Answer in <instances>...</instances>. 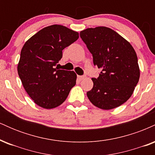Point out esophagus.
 I'll return each instance as SVG.
<instances>
[{
	"instance_id": "34e87169",
	"label": "esophagus",
	"mask_w": 155,
	"mask_h": 155,
	"mask_svg": "<svg viewBox=\"0 0 155 155\" xmlns=\"http://www.w3.org/2000/svg\"><path fill=\"white\" fill-rule=\"evenodd\" d=\"M77 77H78V79L81 81V80H83L84 79H85V77H86V76H78Z\"/></svg>"
}]
</instances>
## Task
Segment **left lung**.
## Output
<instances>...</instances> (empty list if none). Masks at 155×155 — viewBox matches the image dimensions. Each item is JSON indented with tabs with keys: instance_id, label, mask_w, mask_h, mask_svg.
Here are the masks:
<instances>
[{
	"instance_id": "1",
	"label": "left lung",
	"mask_w": 155,
	"mask_h": 155,
	"mask_svg": "<svg viewBox=\"0 0 155 155\" xmlns=\"http://www.w3.org/2000/svg\"><path fill=\"white\" fill-rule=\"evenodd\" d=\"M80 37L93 57L94 65L101 69L92 78L93 87L87 92L96 107L109 110L125 103L132 95L140 77L138 58L126 39L106 27L87 28Z\"/></svg>"
}]
</instances>
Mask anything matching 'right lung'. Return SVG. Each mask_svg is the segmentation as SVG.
Wrapping results in <instances>:
<instances>
[{"label": "right lung", "instance_id": "obj_1", "mask_svg": "<svg viewBox=\"0 0 155 155\" xmlns=\"http://www.w3.org/2000/svg\"><path fill=\"white\" fill-rule=\"evenodd\" d=\"M78 38V32L53 25L39 31L23 46L17 71L27 93L40 107L59 106L75 86V72L54 66L63 57V49Z\"/></svg>", "mask_w": 155, "mask_h": 155}]
</instances>
